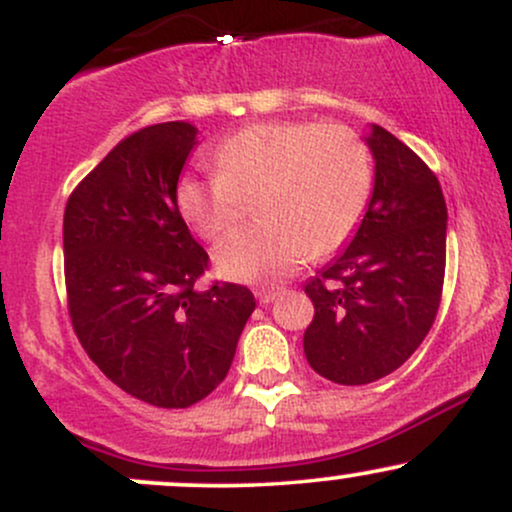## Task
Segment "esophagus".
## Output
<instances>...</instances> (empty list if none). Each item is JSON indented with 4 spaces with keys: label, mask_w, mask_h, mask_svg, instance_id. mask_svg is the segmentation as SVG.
I'll return each mask as SVG.
<instances>
[{
    "label": "esophagus",
    "mask_w": 512,
    "mask_h": 512,
    "mask_svg": "<svg viewBox=\"0 0 512 512\" xmlns=\"http://www.w3.org/2000/svg\"><path fill=\"white\" fill-rule=\"evenodd\" d=\"M255 296H257V301H260L262 305H269L276 296H279V289H274V286H272V289H269V286H267V289H264V286H262V289L255 291Z\"/></svg>",
    "instance_id": "34e87169"
}]
</instances>
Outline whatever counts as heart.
Wrapping results in <instances>:
<instances>
[{
	"mask_svg": "<svg viewBox=\"0 0 512 512\" xmlns=\"http://www.w3.org/2000/svg\"><path fill=\"white\" fill-rule=\"evenodd\" d=\"M214 170L178 182V209L199 236L231 231L257 202L260 223L216 245V269L236 281H276L313 252L339 250L361 226L373 161L361 134L342 122L279 120L240 129L216 146Z\"/></svg>",
	"mask_w": 512,
	"mask_h": 512,
	"instance_id": "heart-1",
	"label": "heart"
}]
</instances>
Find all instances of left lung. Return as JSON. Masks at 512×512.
I'll return each instance as SVG.
<instances>
[{"mask_svg": "<svg viewBox=\"0 0 512 512\" xmlns=\"http://www.w3.org/2000/svg\"><path fill=\"white\" fill-rule=\"evenodd\" d=\"M375 187L354 240L303 286L315 305L303 334L310 368L337 385H368L402 366L436 322L448 207L431 168L373 125Z\"/></svg>", "mask_w": 512, "mask_h": 512, "instance_id": "obj_1", "label": "left lung"}]
</instances>
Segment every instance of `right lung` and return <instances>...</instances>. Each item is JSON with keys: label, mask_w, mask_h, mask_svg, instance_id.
<instances>
[{"label": "right lung", "mask_w": 512, "mask_h": 512, "mask_svg": "<svg viewBox=\"0 0 512 512\" xmlns=\"http://www.w3.org/2000/svg\"><path fill=\"white\" fill-rule=\"evenodd\" d=\"M197 129H137L64 207V286L72 327L108 380L151 407L187 409L214 392L255 310L248 286L197 291L209 255L178 209Z\"/></svg>", "instance_id": "obj_1"}]
</instances>
